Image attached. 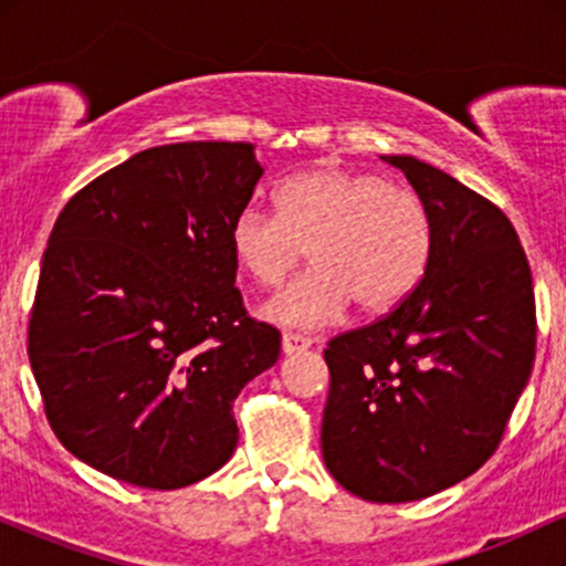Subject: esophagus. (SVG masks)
<instances>
[{
  "label": "esophagus",
  "instance_id": "1",
  "mask_svg": "<svg viewBox=\"0 0 566 566\" xmlns=\"http://www.w3.org/2000/svg\"><path fill=\"white\" fill-rule=\"evenodd\" d=\"M311 346H314V340H311V337H305V335H297V333H284L282 335V350L287 356L301 354V350L311 348Z\"/></svg>",
  "mask_w": 566,
  "mask_h": 566
}]
</instances>
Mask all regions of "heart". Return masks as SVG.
Here are the masks:
<instances>
[{
  "instance_id": "obj_1",
  "label": "heart",
  "mask_w": 566,
  "mask_h": 566,
  "mask_svg": "<svg viewBox=\"0 0 566 566\" xmlns=\"http://www.w3.org/2000/svg\"><path fill=\"white\" fill-rule=\"evenodd\" d=\"M233 261L258 287H276L308 250L311 269L263 305L284 327L333 324L356 301L382 314L415 292L433 252L426 205L375 172L316 167L276 188V216L244 207L231 220Z\"/></svg>"
}]
</instances>
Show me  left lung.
I'll list each match as a JSON object with an SVG mask.
<instances>
[{
	"instance_id": "8db88e82",
	"label": "left lung",
	"mask_w": 566,
	"mask_h": 566,
	"mask_svg": "<svg viewBox=\"0 0 566 566\" xmlns=\"http://www.w3.org/2000/svg\"><path fill=\"white\" fill-rule=\"evenodd\" d=\"M382 161L431 216V263L391 314L329 340L322 458L356 497L409 503L463 482L497 450L535 359V295L492 201L407 154Z\"/></svg>"
}]
</instances>
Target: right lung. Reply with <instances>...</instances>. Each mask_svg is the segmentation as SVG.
<instances>
[{
  "instance_id": "1",
  "label": "right lung",
  "mask_w": 566,
  "mask_h": 566,
  "mask_svg": "<svg viewBox=\"0 0 566 566\" xmlns=\"http://www.w3.org/2000/svg\"><path fill=\"white\" fill-rule=\"evenodd\" d=\"M261 178L252 143H170L63 207L29 359L55 437L82 463L146 490H180L229 463L233 399L282 348L233 287L231 220Z\"/></svg>"
}]
</instances>
